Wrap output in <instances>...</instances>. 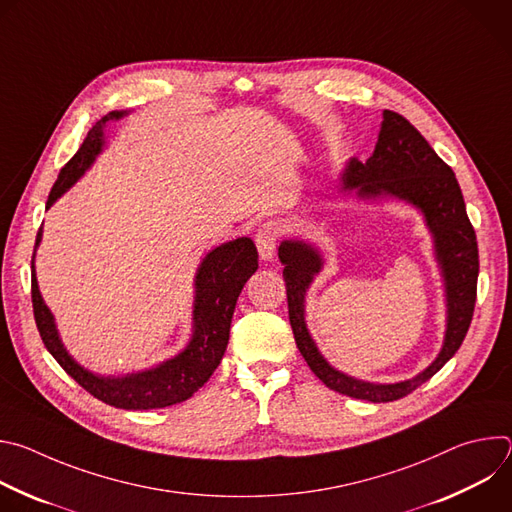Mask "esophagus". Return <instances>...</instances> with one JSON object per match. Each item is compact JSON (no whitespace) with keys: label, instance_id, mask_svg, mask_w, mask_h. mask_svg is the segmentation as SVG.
Masks as SVG:
<instances>
[{"label":"esophagus","instance_id":"1","mask_svg":"<svg viewBox=\"0 0 512 512\" xmlns=\"http://www.w3.org/2000/svg\"><path fill=\"white\" fill-rule=\"evenodd\" d=\"M279 233H281V227L275 221H269V223H265V225H261L257 229L255 243H257V249H259V255H261L263 261H271L273 259Z\"/></svg>","mask_w":512,"mask_h":512}]
</instances>
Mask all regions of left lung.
I'll list each match as a JSON object with an SVG mask.
<instances>
[{"mask_svg":"<svg viewBox=\"0 0 512 512\" xmlns=\"http://www.w3.org/2000/svg\"><path fill=\"white\" fill-rule=\"evenodd\" d=\"M342 190H356L360 198L393 196L419 208L433 235L435 259L440 263L448 324L444 346L437 358L417 377L379 385L358 381L336 371L320 354L306 326V291L320 273V251L304 241H283V267L289 324L296 344L312 373L332 391L373 403L397 401L429 381L458 352L470 328L478 283V243L466 214L464 196L452 168L433 152L425 137L399 113L385 109L375 152L367 162L350 160L342 172Z\"/></svg>","mask_w":512,"mask_h":512,"instance_id":"1","label":"left lung"}]
</instances>
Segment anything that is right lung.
Masks as SVG:
<instances>
[{"mask_svg":"<svg viewBox=\"0 0 512 512\" xmlns=\"http://www.w3.org/2000/svg\"><path fill=\"white\" fill-rule=\"evenodd\" d=\"M127 111H111L99 119L87 133L81 150L68 160L60 170L58 180L54 182L46 208H50L56 198H60L72 184H75L95 162L105 145L103 127L107 121L121 119ZM42 241V227L36 237V249ZM32 257V306L34 320L40 332V338L48 352L60 367L75 379L85 391H89L99 401L113 405L117 409H162L190 399L216 371L223 360V354L229 344L231 320L247 279L257 271L259 255L251 239L239 237L221 247L212 249L200 263L194 279V328L188 346L170 360H164L156 369L131 373L123 377H101L72 358L54 324V316L44 304Z\"/></svg>","mask_w":512,"mask_h":512,"instance_id":"obj_1","label":"right lung"}]
</instances>
